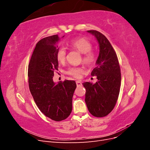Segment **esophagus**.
<instances>
[{"label": "esophagus", "instance_id": "34e87169", "mask_svg": "<svg viewBox=\"0 0 150 150\" xmlns=\"http://www.w3.org/2000/svg\"><path fill=\"white\" fill-rule=\"evenodd\" d=\"M76 85H77V86H78H78H82V83H81V82L79 81H76Z\"/></svg>", "mask_w": 150, "mask_h": 150}]
</instances>
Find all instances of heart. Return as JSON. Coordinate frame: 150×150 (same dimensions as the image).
I'll list each match as a JSON object with an SVG mask.
<instances>
[{"instance_id": "b5f03b06", "label": "heart", "mask_w": 150, "mask_h": 150, "mask_svg": "<svg viewBox=\"0 0 150 150\" xmlns=\"http://www.w3.org/2000/svg\"><path fill=\"white\" fill-rule=\"evenodd\" d=\"M69 46L72 49L83 54V61L87 65H91L95 61V54L91 51L92 49V44L89 40L84 38H78L72 40L69 43ZM66 51L64 47H60L56 52V59L59 62L64 63L66 60ZM82 68L71 67L67 71V74L76 78H80L83 73Z\"/></svg>"}]
</instances>
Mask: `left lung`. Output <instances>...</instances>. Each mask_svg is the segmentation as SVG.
<instances>
[{"instance_id": "1", "label": "left lung", "mask_w": 150, "mask_h": 150, "mask_svg": "<svg viewBox=\"0 0 150 150\" xmlns=\"http://www.w3.org/2000/svg\"><path fill=\"white\" fill-rule=\"evenodd\" d=\"M96 38L99 53L96 67L91 72L98 81L83 83L86 92L85 102L89 112L96 117L107 116L115 108L121 86V71L114 49L108 39L97 30H87Z\"/></svg>"}]
</instances>
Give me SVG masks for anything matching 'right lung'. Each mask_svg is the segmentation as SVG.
<instances>
[{"instance_id":"obj_1","label":"right lung","mask_w":150,"mask_h":150,"mask_svg":"<svg viewBox=\"0 0 150 150\" xmlns=\"http://www.w3.org/2000/svg\"><path fill=\"white\" fill-rule=\"evenodd\" d=\"M59 39L58 35H54L40 40L28 67L29 89L36 105L45 116L56 121L70 115L76 88L74 81L65 80L57 84L53 81L54 71L59 66L56 52Z\"/></svg>"}]
</instances>
